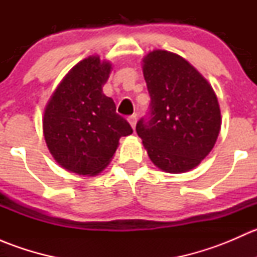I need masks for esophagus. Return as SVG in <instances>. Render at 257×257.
Masks as SVG:
<instances>
[{
  "label": "esophagus",
  "instance_id": "esophagus-1",
  "mask_svg": "<svg viewBox=\"0 0 257 257\" xmlns=\"http://www.w3.org/2000/svg\"><path fill=\"white\" fill-rule=\"evenodd\" d=\"M128 121H129V123H131L132 128L136 129V125H137V115H131V116H129Z\"/></svg>",
  "mask_w": 257,
  "mask_h": 257
}]
</instances>
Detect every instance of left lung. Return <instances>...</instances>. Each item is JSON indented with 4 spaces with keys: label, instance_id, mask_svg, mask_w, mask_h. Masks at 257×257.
I'll list each match as a JSON object with an SVG mask.
<instances>
[{
    "label": "left lung",
    "instance_id": "8db88e82",
    "mask_svg": "<svg viewBox=\"0 0 257 257\" xmlns=\"http://www.w3.org/2000/svg\"><path fill=\"white\" fill-rule=\"evenodd\" d=\"M143 74L150 108L136 129L150 160L173 174L194 169L211 152L221 126L214 89L183 57L162 49L144 57Z\"/></svg>",
    "mask_w": 257,
    "mask_h": 257
}]
</instances>
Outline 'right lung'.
I'll return each instance as SVG.
<instances>
[{"mask_svg":"<svg viewBox=\"0 0 257 257\" xmlns=\"http://www.w3.org/2000/svg\"><path fill=\"white\" fill-rule=\"evenodd\" d=\"M112 64L90 56L66 74L46 105L43 134L62 168L78 175H97L112 160L119 139L133 133L103 93Z\"/></svg>","mask_w":257,"mask_h":257,"instance_id":"right-lung-1","label":"right lung"}]
</instances>
